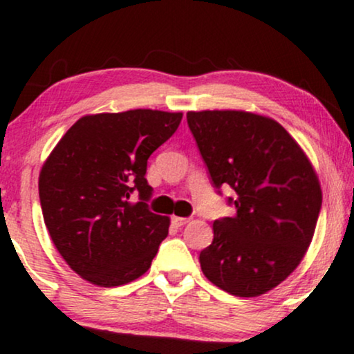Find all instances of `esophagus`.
Here are the masks:
<instances>
[{
    "mask_svg": "<svg viewBox=\"0 0 354 354\" xmlns=\"http://www.w3.org/2000/svg\"><path fill=\"white\" fill-rule=\"evenodd\" d=\"M188 221H189V218H181V216H173L171 218L173 226H176V228H181V226H185Z\"/></svg>",
    "mask_w": 354,
    "mask_h": 354,
    "instance_id": "34e87169",
    "label": "esophagus"
}]
</instances>
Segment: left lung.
<instances>
[{
    "instance_id": "1",
    "label": "left lung",
    "mask_w": 354,
    "mask_h": 354,
    "mask_svg": "<svg viewBox=\"0 0 354 354\" xmlns=\"http://www.w3.org/2000/svg\"><path fill=\"white\" fill-rule=\"evenodd\" d=\"M214 188L228 185L236 214L213 223L201 271L226 293L253 298L301 263L321 209L318 174L301 146L271 118L241 109L188 111Z\"/></svg>"
}]
</instances>
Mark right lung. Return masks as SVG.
<instances>
[{
    "label": "right lung",
    "mask_w": 354,
    "mask_h": 354,
    "mask_svg": "<svg viewBox=\"0 0 354 354\" xmlns=\"http://www.w3.org/2000/svg\"><path fill=\"white\" fill-rule=\"evenodd\" d=\"M181 118L158 109L86 115L44 161L38 183L44 225L68 266L86 281L121 286L151 266L169 218L148 209L146 166ZM133 190L140 202L129 201Z\"/></svg>",
    "instance_id": "1"
}]
</instances>
